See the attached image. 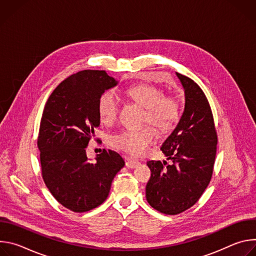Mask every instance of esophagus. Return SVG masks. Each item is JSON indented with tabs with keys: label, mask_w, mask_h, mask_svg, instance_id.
<instances>
[{
	"label": "esophagus",
	"mask_w": 256,
	"mask_h": 256,
	"mask_svg": "<svg viewBox=\"0 0 256 256\" xmlns=\"http://www.w3.org/2000/svg\"><path fill=\"white\" fill-rule=\"evenodd\" d=\"M138 165H140V162L136 161V160H134V159H130V158L126 159V166L130 169L136 168Z\"/></svg>",
	"instance_id": "1"
}]
</instances>
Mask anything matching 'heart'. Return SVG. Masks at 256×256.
<instances>
[{"label": "heart", "mask_w": 256, "mask_h": 256, "mask_svg": "<svg viewBox=\"0 0 256 256\" xmlns=\"http://www.w3.org/2000/svg\"><path fill=\"white\" fill-rule=\"evenodd\" d=\"M126 95L132 102L144 108V124H153L159 132H169L179 116V103L173 96L152 84L142 83L126 89ZM98 112L102 122L112 124L118 114V101L112 91L103 93L98 102ZM156 130L147 126L140 130H124L114 134L110 142L116 149L132 156H140L156 138Z\"/></svg>", "instance_id": "obj_1"}]
</instances>
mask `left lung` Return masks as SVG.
<instances>
[{"instance_id": "obj_1", "label": "left lung", "mask_w": 256, "mask_h": 256, "mask_svg": "<svg viewBox=\"0 0 256 256\" xmlns=\"http://www.w3.org/2000/svg\"><path fill=\"white\" fill-rule=\"evenodd\" d=\"M184 90V110L161 146L171 160L148 161L151 178L146 198L152 208L177 214L192 208L208 186L216 153V132L208 101L190 78L175 72Z\"/></svg>"}]
</instances>
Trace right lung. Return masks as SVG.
Returning a JSON list of instances; mask_svg holds the SVG:
<instances>
[{"label":"right lung","instance_id":"obj_1","mask_svg":"<svg viewBox=\"0 0 256 256\" xmlns=\"http://www.w3.org/2000/svg\"><path fill=\"white\" fill-rule=\"evenodd\" d=\"M118 82L105 70H85L62 81L48 97L38 140L44 184L64 208L84 212L108 196L116 173L124 166L112 150L91 162L86 148L100 126L98 102Z\"/></svg>","mask_w":256,"mask_h":256}]
</instances>
